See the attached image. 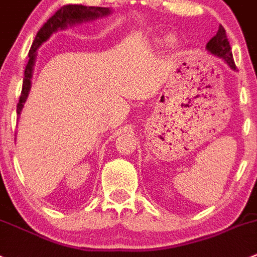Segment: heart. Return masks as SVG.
Masks as SVG:
<instances>
[{"label":"heart","instance_id":"b5f03b06","mask_svg":"<svg viewBox=\"0 0 257 257\" xmlns=\"http://www.w3.org/2000/svg\"><path fill=\"white\" fill-rule=\"evenodd\" d=\"M175 43H177V41H175V39L173 38V36H169V38L165 40V44H167L168 46H174Z\"/></svg>","mask_w":257,"mask_h":257}]
</instances>
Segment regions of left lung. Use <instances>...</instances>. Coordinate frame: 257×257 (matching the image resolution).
<instances>
[{
  "label": "left lung",
  "instance_id": "obj_1",
  "mask_svg": "<svg viewBox=\"0 0 257 257\" xmlns=\"http://www.w3.org/2000/svg\"><path fill=\"white\" fill-rule=\"evenodd\" d=\"M206 48L209 53L213 54L214 57H218L221 58V59H223L224 63H227L232 70L237 69L236 64H234L233 57H232L231 46H229L228 39H227L226 30L223 29V26L219 25L218 31H217L216 35L208 41Z\"/></svg>",
  "mask_w": 257,
  "mask_h": 257
}]
</instances>
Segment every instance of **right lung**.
I'll use <instances>...</instances> for the list:
<instances>
[{
	"label": "right lung",
	"mask_w": 257,
	"mask_h": 257,
	"mask_svg": "<svg viewBox=\"0 0 257 257\" xmlns=\"http://www.w3.org/2000/svg\"><path fill=\"white\" fill-rule=\"evenodd\" d=\"M111 14V10L108 7H94V6H83V5H67L58 10L53 16L43 25V28L36 34L35 40L31 45L29 51V62L25 68V77L23 82V90L21 96L17 103V114L21 113L24 103L26 102L31 88V78H33L34 64L36 59V50L39 46L48 40L51 34L58 30H64L68 26L77 25V24L87 23V21L96 20L98 17L107 16Z\"/></svg>",
	"instance_id": "1"
}]
</instances>
